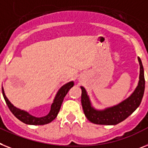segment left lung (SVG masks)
Returning <instances> with one entry per match:
<instances>
[{
	"instance_id": "obj_1",
	"label": "left lung",
	"mask_w": 148,
	"mask_h": 148,
	"mask_svg": "<svg viewBox=\"0 0 148 148\" xmlns=\"http://www.w3.org/2000/svg\"><path fill=\"white\" fill-rule=\"evenodd\" d=\"M138 62L140 64V76L137 88L131 96L116 106L105 110H95L91 106L85 89L81 86L82 107L85 116L90 122L99 125H116L126 120L139 106L145 92V80L143 65L140 58H138Z\"/></svg>"
}]
</instances>
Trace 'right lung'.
Instances as JSON below:
<instances>
[{
	"instance_id": "right-lung-1",
	"label": "right lung",
	"mask_w": 148,
	"mask_h": 148,
	"mask_svg": "<svg viewBox=\"0 0 148 148\" xmlns=\"http://www.w3.org/2000/svg\"><path fill=\"white\" fill-rule=\"evenodd\" d=\"M73 86H74V83L73 82H69L67 84L63 86L62 87L59 89V91L58 92L56 96L55 99H54L53 105L51 106L50 111H49V113L47 114V116H43V117H35V116L30 115L28 113L25 112L24 110L16 108V107L13 106L9 101V100L6 97V95H5L3 89H2V92H3V98H4L5 101L7 103L9 109L10 110L11 112L13 113V115L17 119H18L20 121H22V122H23L25 124H30V125H44V124H47L52 122L56 117L59 112L61 105L62 104L64 96L67 95V93L69 91V89Z\"/></svg>"
}]
</instances>
